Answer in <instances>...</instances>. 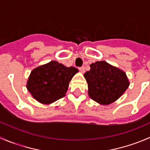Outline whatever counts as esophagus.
I'll use <instances>...</instances> for the list:
<instances>
[{
  "label": "esophagus",
  "mask_w": 150,
  "mask_h": 150,
  "mask_svg": "<svg viewBox=\"0 0 150 150\" xmlns=\"http://www.w3.org/2000/svg\"><path fill=\"white\" fill-rule=\"evenodd\" d=\"M79 70L81 71V72H82V73H84V72H85V67H81L79 68Z\"/></svg>",
  "instance_id": "esophagus-1"
}]
</instances>
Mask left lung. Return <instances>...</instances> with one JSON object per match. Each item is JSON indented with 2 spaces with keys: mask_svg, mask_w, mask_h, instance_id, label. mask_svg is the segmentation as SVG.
I'll return each instance as SVG.
<instances>
[{
  "mask_svg": "<svg viewBox=\"0 0 150 150\" xmlns=\"http://www.w3.org/2000/svg\"><path fill=\"white\" fill-rule=\"evenodd\" d=\"M84 74L88 83V95L103 105L110 104L120 97L129 86L125 72L105 61L96 62Z\"/></svg>",
  "mask_w": 150,
  "mask_h": 150,
  "instance_id": "8db88e82",
  "label": "left lung"
}]
</instances>
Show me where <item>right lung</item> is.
Listing matches in <instances>:
<instances>
[{"mask_svg":"<svg viewBox=\"0 0 150 150\" xmlns=\"http://www.w3.org/2000/svg\"><path fill=\"white\" fill-rule=\"evenodd\" d=\"M78 72L74 67H67L58 62L51 61L32 71L27 88L38 102L51 104L65 96L69 82Z\"/></svg>","mask_w":150,"mask_h":150,"instance_id":"right-lung-1","label":"right lung"}]
</instances>
